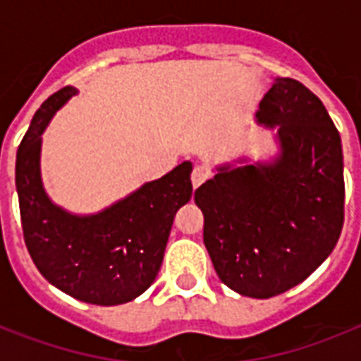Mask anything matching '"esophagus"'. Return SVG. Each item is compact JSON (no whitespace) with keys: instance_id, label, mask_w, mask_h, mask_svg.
I'll list each match as a JSON object with an SVG mask.
<instances>
[{"instance_id":"esophagus-1","label":"esophagus","mask_w":361,"mask_h":361,"mask_svg":"<svg viewBox=\"0 0 361 361\" xmlns=\"http://www.w3.org/2000/svg\"><path fill=\"white\" fill-rule=\"evenodd\" d=\"M209 178V172L204 166H197V169L192 170V174H191V181H192V187L195 189H198V187L202 185L204 181L208 180Z\"/></svg>"}]
</instances>
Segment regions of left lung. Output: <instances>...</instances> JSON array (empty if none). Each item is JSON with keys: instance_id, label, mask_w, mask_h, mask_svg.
Segmentation results:
<instances>
[{"instance_id": "left-lung-1", "label": "left lung", "mask_w": 361, "mask_h": 361, "mask_svg": "<svg viewBox=\"0 0 361 361\" xmlns=\"http://www.w3.org/2000/svg\"><path fill=\"white\" fill-rule=\"evenodd\" d=\"M257 123L279 153L221 164L195 191L204 245L219 279L241 296L283 294L334 251L345 219L341 136L324 104L292 78H275Z\"/></svg>"}]
</instances>
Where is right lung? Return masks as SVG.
<instances>
[{
  "label": "right lung",
  "mask_w": 361,
  "mask_h": 361,
  "mask_svg": "<svg viewBox=\"0 0 361 361\" xmlns=\"http://www.w3.org/2000/svg\"><path fill=\"white\" fill-rule=\"evenodd\" d=\"M78 90H59L37 110L16 153V192L25 247L42 277L65 294L120 305L157 277L176 212L191 200L192 164L147 181L103 212L76 215L54 204L41 178L42 133Z\"/></svg>",
  "instance_id": "obj_1"
}]
</instances>
